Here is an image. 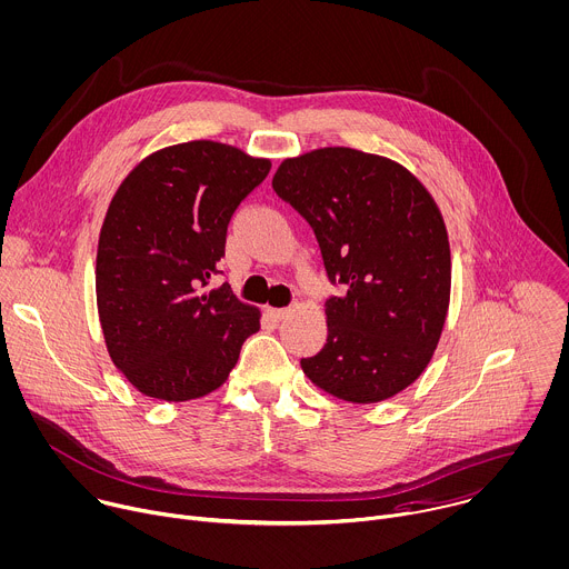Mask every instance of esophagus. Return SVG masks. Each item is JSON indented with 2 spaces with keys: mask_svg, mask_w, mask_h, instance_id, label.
<instances>
[{
  "mask_svg": "<svg viewBox=\"0 0 569 569\" xmlns=\"http://www.w3.org/2000/svg\"><path fill=\"white\" fill-rule=\"evenodd\" d=\"M268 315H270L272 319L281 321V319H286V317L290 315V308H268Z\"/></svg>",
  "mask_w": 569,
  "mask_h": 569,
  "instance_id": "1",
  "label": "esophagus"
}]
</instances>
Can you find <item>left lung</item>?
<instances>
[{
  "instance_id": "left-lung-1",
  "label": "left lung",
  "mask_w": 569,
  "mask_h": 569,
  "mask_svg": "<svg viewBox=\"0 0 569 569\" xmlns=\"http://www.w3.org/2000/svg\"><path fill=\"white\" fill-rule=\"evenodd\" d=\"M272 187L346 288L326 301L328 339L303 372L346 402L393 398L422 375L447 319L451 252L436 201L402 164L348 147L283 160Z\"/></svg>"
}]
</instances>
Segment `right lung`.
<instances>
[{
    "mask_svg": "<svg viewBox=\"0 0 569 569\" xmlns=\"http://www.w3.org/2000/svg\"><path fill=\"white\" fill-rule=\"evenodd\" d=\"M270 160L194 140L147 156L118 187L100 230L98 315L113 363L164 402L219 389L259 330V310L228 283L208 290L228 223Z\"/></svg>",
    "mask_w": 569,
    "mask_h": 569,
    "instance_id": "right-lung-1",
    "label": "right lung"
}]
</instances>
